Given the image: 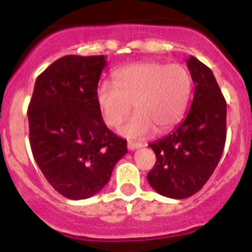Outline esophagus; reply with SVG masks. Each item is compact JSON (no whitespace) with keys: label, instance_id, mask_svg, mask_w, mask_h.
Masks as SVG:
<instances>
[{"label":"esophagus","instance_id":"esophagus-1","mask_svg":"<svg viewBox=\"0 0 252 252\" xmlns=\"http://www.w3.org/2000/svg\"><path fill=\"white\" fill-rule=\"evenodd\" d=\"M143 144L142 143H137V142H128V149L129 150H135V149H138V148H142Z\"/></svg>","mask_w":252,"mask_h":252}]
</instances>
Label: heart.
<instances>
[{
    "instance_id": "heart-1",
    "label": "heart",
    "mask_w": 252,
    "mask_h": 252,
    "mask_svg": "<svg viewBox=\"0 0 252 252\" xmlns=\"http://www.w3.org/2000/svg\"><path fill=\"white\" fill-rule=\"evenodd\" d=\"M192 90V78L182 65L147 62L121 68L114 83L97 89V103L104 122L116 128L131 111L136 114L121 128L126 137L138 138L166 131L179 122Z\"/></svg>"
}]
</instances>
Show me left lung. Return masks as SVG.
Returning a JSON list of instances; mask_svg holds the SVG:
<instances>
[{
    "mask_svg": "<svg viewBox=\"0 0 252 252\" xmlns=\"http://www.w3.org/2000/svg\"><path fill=\"white\" fill-rule=\"evenodd\" d=\"M187 66L195 84L189 114L170 134L149 144L156 155L149 185L173 199L189 198L206 184L226 140V102L212 71L194 57Z\"/></svg>",
    "mask_w": 252,
    "mask_h": 252,
    "instance_id": "8db88e82",
    "label": "left lung"
}]
</instances>
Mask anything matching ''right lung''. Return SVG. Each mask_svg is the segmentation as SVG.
<instances>
[{"label": "right lung", "mask_w": 252, "mask_h": 252, "mask_svg": "<svg viewBox=\"0 0 252 252\" xmlns=\"http://www.w3.org/2000/svg\"><path fill=\"white\" fill-rule=\"evenodd\" d=\"M104 56H65L36 78L28 106L35 162L58 193L80 200L108 184L128 153L126 141L105 126L97 103Z\"/></svg>", "instance_id": "right-lung-1"}]
</instances>
